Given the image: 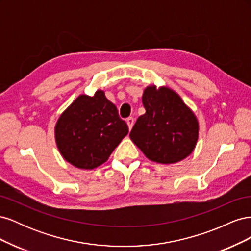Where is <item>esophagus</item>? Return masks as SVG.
Instances as JSON below:
<instances>
[{
	"instance_id": "esophagus-1",
	"label": "esophagus",
	"mask_w": 251,
	"mask_h": 251,
	"mask_svg": "<svg viewBox=\"0 0 251 251\" xmlns=\"http://www.w3.org/2000/svg\"><path fill=\"white\" fill-rule=\"evenodd\" d=\"M134 121H135V119H134V117H127L126 118V124H127V126H128V128H131L133 127V126H134Z\"/></svg>"
}]
</instances>
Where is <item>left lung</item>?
Segmentation results:
<instances>
[{
    "instance_id": "obj_1",
    "label": "left lung",
    "mask_w": 251,
    "mask_h": 251,
    "mask_svg": "<svg viewBox=\"0 0 251 251\" xmlns=\"http://www.w3.org/2000/svg\"><path fill=\"white\" fill-rule=\"evenodd\" d=\"M146 113L136 121L130 137L150 160L175 163L187 157L198 140L199 125L180 96L168 88L148 87Z\"/></svg>"
}]
</instances>
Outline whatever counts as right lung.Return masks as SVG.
I'll use <instances>...</instances> for the list:
<instances>
[{"instance_id": "obj_1", "label": "right lung", "mask_w": 251, "mask_h": 251, "mask_svg": "<svg viewBox=\"0 0 251 251\" xmlns=\"http://www.w3.org/2000/svg\"><path fill=\"white\" fill-rule=\"evenodd\" d=\"M128 133L115 104L97 91L80 95L59 117L55 139L60 154L78 169L92 170L108 160Z\"/></svg>"}]
</instances>
